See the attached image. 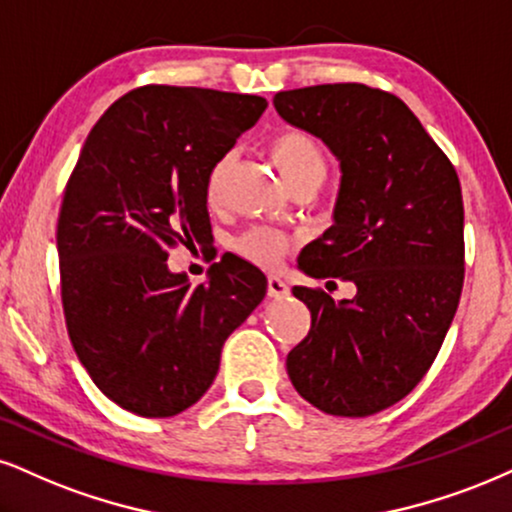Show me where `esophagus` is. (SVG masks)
Here are the masks:
<instances>
[{
	"label": "esophagus",
	"mask_w": 512,
	"mask_h": 512,
	"mask_svg": "<svg viewBox=\"0 0 512 512\" xmlns=\"http://www.w3.org/2000/svg\"><path fill=\"white\" fill-rule=\"evenodd\" d=\"M268 296L270 299H285V296H289V285L282 280V277L270 275L268 277Z\"/></svg>",
	"instance_id": "obj_1"
}]
</instances>
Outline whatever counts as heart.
I'll return each mask as SVG.
<instances>
[{
    "mask_svg": "<svg viewBox=\"0 0 512 512\" xmlns=\"http://www.w3.org/2000/svg\"><path fill=\"white\" fill-rule=\"evenodd\" d=\"M270 159H273L277 173L282 175V180L287 182V187L292 189L296 185H304V182H313L320 187V182L327 175V156L323 144H320L311 132L301 128H282L277 130L268 142ZM232 156L223 154L220 159L213 161V166L208 168L206 175V201L211 206H218L225 192V180L227 170H230ZM289 249V239L275 230H266V227H258V230L246 232L244 237L237 239V251L249 261L258 263V266H277L280 258L285 256Z\"/></svg>",
    "mask_w": 512,
    "mask_h": 512,
    "instance_id": "1",
    "label": "heart"
}]
</instances>
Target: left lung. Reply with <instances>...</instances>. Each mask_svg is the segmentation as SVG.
I'll return each instance as SVG.
<instances>
[{
  "mask_svg": "<svg viewBox=\"0 0 512 512\" xmlns=\"http://www.w3.org/2000/svg\"><path fill=\"white\" fill-rule=\"evenodd\" d=\"M275 111L339 161L332 225L301 251L311 277L353 299L294 287L311 330L287 356L294 389L323 413L365 418L413 391L437 358L465 275L456 168L394 94L358 82L277 92Z\"/></svg>",
  "mask_w": 512,
  "mask_h": 512,
  "instance_id": "8db88e82",
  "label": "left lung"
}]
</instances>
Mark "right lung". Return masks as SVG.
I'll use <instances>...</instances> for the list:
<instances>
[{
    "instance_id": "obj_1",
    "label": "right lung",
    "mask_w": 512,
    "mask_h": 512,
    "mask_svg": "<svg viewBox=\"0 0 512 512\" xmlns=\"http://www.w3.org/2000/svg\"><path fill=\"white\" fill-rule=\"evenodd\" d=\"M256 94L147 85L87 135L56 225L68 337L92 382L142 418H170L216 380L225 339L268 280L223 256L208 280L170 273L168 249L211 235L206 175L254 128Z\"/></svg>"
}]
</instances>
